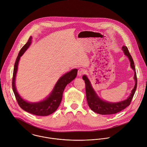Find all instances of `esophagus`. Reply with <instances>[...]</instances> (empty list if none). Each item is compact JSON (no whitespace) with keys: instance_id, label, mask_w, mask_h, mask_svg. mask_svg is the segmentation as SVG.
I'll list each match as a JSON object with an SVG mask.
<instances>
[{"instance_id":"obj_1","label":"esophagus","mask_w":147,"mask_h":147,"mask_svg":"<svg viewBox=\"0 0 147 147\" xmlns=\"http://www.w3.org/2000/svg\"><path fill=\"white\" fill-rule=\"evenodd\" d=\"M84 73H85V70L83 69H80L78 71V76L79 77H81Z\"/></svg>"}]
</instances>
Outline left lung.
<instances>
[{"label": "left lung", "instance_id": "8db88e82", "mask_svg": "<svg viewBox=\"0 0 147 147\" xmlns=\"http://www.w3.org/2000/svg\"><path fill=\"white\" fill-rule=\"evenodd\" d=\"M122 50L124 52V55L127 56L128 59H129L131 67L134 71V79L135 80V86L132 90L130 95L126 99L115 103L110 102L103 100L102 99L99 98V96L98 95V94L92 88L87 76L84 75L82 77L83 80H85V83L86 85V99L88 106L91 109V110L97 114L101 115H110L114 114L121 111L130 105L131 102L135 94L137 88V77L134 62L126 46H123Z\"/></svg>", "mask_w": 147, "mask_h": 147}]
</instances>
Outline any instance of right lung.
<instances>
[{
    "label": "right lung",
    "mask_w": 147,
    "mask_h": 147,
    "mask_svg": "<svg viewBox=\"0 0 147 147\" xmlns=\"http://www.w3.org/2000/svg\"><path fill=\"white\" fill-rule=\"evenodd\" d=\"M32 43V36H30L28 42L20 51L16 59L12 78V90L19 106L24 111L37 116H48L53 113L59 107L62 98L63 92L66 85L74 80L77 75L78 70L73 69L61 76L55 85L49 95L44 100L38 102H30L24 99L18 93L15 85V79L20 57L30 47Z\"/></svg>",
    "instance_id": "right-lung-1"
}]
</instances>
